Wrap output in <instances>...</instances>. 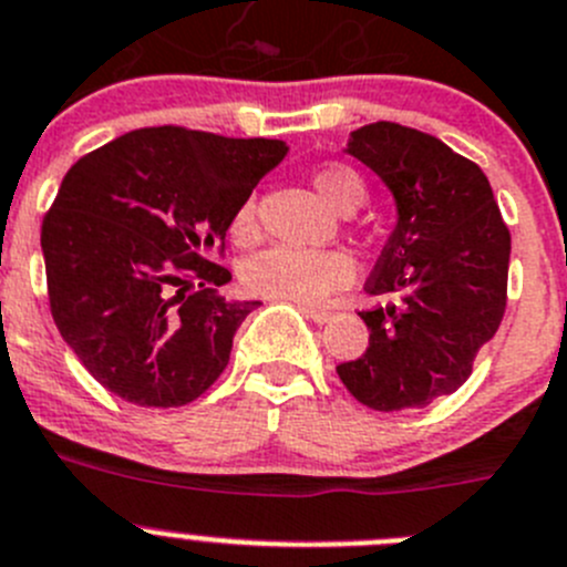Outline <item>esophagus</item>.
<instances>
[{"instance_id":"obj_1","label":"esophagus","mask_w":567,"mask_h":567,"mask_svg":"<svg viewBox=\"0 0 567 567\" xmlns=\"http://www.w3.org/2000/svg\"><path fill=\"white\" fill-rule=\"evenodd\" d=\"M306 311V317H311V320L317 322V326H322V322H328L331 320V311H326V309H303Z\"/></svg>"}]
</instances>
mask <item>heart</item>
I'll use <instances>...</instances> for the list:
<instances>
[{
    "mask_svg": "<svg viewBox=\"0 0 567 567\" xmlns=\"http://www.w3.org/2000/svg\"><path fill=\"white\" fill-rule=\"evenodd\" d=\"M311 186L337 212L350 214L364 203V181L344 164H326L311 175ZM256 230V206L247 199L234 217L236 239H250ZM353 275L348 256L337 250H298V247H269L241 269V284L250 295L267 300H289L298 306H317L333 289L344 287Z\"/></svg>",
    "mask_w": 567,
    "mask_h": 567,
    "instance_id": "b5f03b06",
    "label": "heart"
}]
</instances>
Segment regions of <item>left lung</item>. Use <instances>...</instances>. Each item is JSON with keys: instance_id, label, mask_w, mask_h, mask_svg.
Here are the masks:
<instances>
[{"instance_id": "left-lung-1", "label": "left lung", "mask_w": 567, "mask_h": 567, "mask_svg": "<svg viewBox=\"0 0 567 567\" xmlns=\"http://www.w3.org/2000/svg\"><path fill=\"white\" fill-rule=\"evenodd\" d=\"M344 153L384 181L398 223L364 287L386 303L359 311L370 344L337 373L375 412L423 409L471 379L504 320L509 230L487 175L429 133L375 122Z\"/></svg>"}]
</instances>
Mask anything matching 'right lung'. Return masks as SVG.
Returning a JSON list of instances; mask_svg holds the SVG:
<instances>
[{"instance_id":"right-lung-1","label":"right lung","mask_w":567,"mask_h":567,"mask_svg":"<svg viewBox=\"0 0 567 567\" xmlns=\"http://www.w3.org/2000/svg\"><path fill=\"white\" fill-rule=\"evenodd\" d=\"M287 153L278 138L164 125L113 138L66 172L41 225L50 309L107 392L186 406L223 375L236 328L261 303L219 298L230 272L206 252Z\"/></svg>"}]
</instances>
